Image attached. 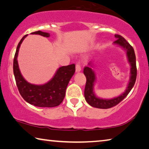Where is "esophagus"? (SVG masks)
Listing matches in <instances>:
<instances>
[{"label":"esophagus","mask_w":149,"mask_h":149,"mask_svg":"<svg viewBox=\"0 0 149 149\" xmlns=\"http://www.w3.org/2000/svg\"><path fill=\"white\" fill-rule=\"evenodd\" d=\"M81 71V67L79 64H77L76 65V72H79Z\"/></svg>","instance_id":"esophagus-1"}]
</instances>
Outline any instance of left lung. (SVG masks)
I'll return each instance as SVG.
<instances>
[{"label": "left lung", "mask_w": 149, "mask_h": 149, "mask_svg": "<svg viewBox=\"0 0 149 149\" xmlns=\"http://www.w3.org/2000/svg\"><path fill=\"white\" fill-rule=\"evenodd\" d=\"M114 37L116 40L113 42V45H117L122 48L126 52L128 63L130 65V77L126 87L125 92L120 94L118 97L112 98H102L96 96L94 91V86L97 82V77L95 70L93 69L94 64L93 61L89 62L88 66L84 68V74L86 78V82L84 88V98L86 101L91 107L98 109H109L117 104L124 99L128 94L130 93L135 83L136 79V56L133 48L130 45L122 36L115 35Z\"/></svg>", "instance_id": "1"}]
</instances>
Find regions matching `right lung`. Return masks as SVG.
<instances>
[{"label":"right lung","mask_w":149,"mask_h":149,"mask_svg":"<svg viewBox=\"0 0 149 149\" xmlns=\"http://www.w3.org/2000/svg\"><path fill=\"white\" fill-rule=\"evenodd\" d=\"M31 35H38L49 37V33L40 31L34 32ZM27 36L24 35L17 46L13 61V72L16 83L22 97L29 104L38 107H54L58 106L65 97L66 89L70 79L75 72L74 64L63 66L56 70L53 77L43 84H31L25 80L20 72L17 57L22 41Z\"/></svg>","instance_id":"add662e5"}]
</instances>
